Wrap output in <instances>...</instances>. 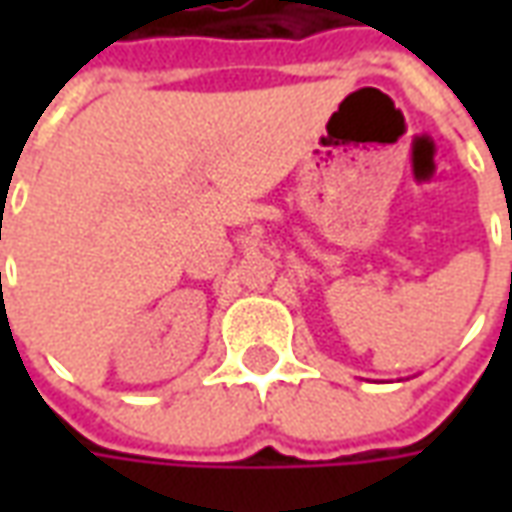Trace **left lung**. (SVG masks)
I'll list each match as a JSON object with an SVG mask.
<instances>
[{"label":"left lung","mask_w":512,"mask_h":512,"mask_svg":"<svg viewBox=\"0 0 512 512\" xmlns=\"http://www.w3.org/2000/svg\"><path fill=\"white\" fill-rule=\"evenodd\" d=\"M510 238H512V230H510Z\"/></svg>","instance_id":"1"}]
</instances>
